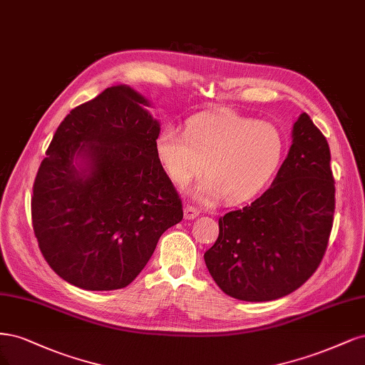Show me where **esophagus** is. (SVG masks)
Here are the masks:
<instances>
[{
	"label": "esophagus",
	"mask_w": 365,
	"mask_h": 365,
	"mask_svg": "<svg viewBox=\"0 0 365 365\" xmlns=\"http://www.w3.org/2000/svg\"><path fill=\"white\" fill-rule=\"evenodd\" d=\"M200 215V210L191 205H186L185 206V218L186 220H194L195 217Z\"/></svg>",
	"instance_id": "34e87169"
}]
</instances>
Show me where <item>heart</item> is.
<instances>
[{
	"label": "heart",
	"mask_w": 365,
	"mask_h": 365,
	"mask_svg": "<svg viewBox=\"0 0 365 365\" xmlns=\"http://www.w3.org/2000/svg\"><path fill=\"white\" fill-rule=\"evenodd\" d=\"M156 155L170 179L186 186L203 165L207 173L195 187L197 198L214 202L221 195L240 203L262 191L285 155V136L272 123L235 110L206 112L187 121L185 133L163 127Z\"/></svg>",
	"instance_id": "obj_1"
}]
</instances>
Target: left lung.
Instances as JSON below:
<instances>
[{"mask_svg": "<svg viewBox=\"0 0 365 365\" xmlns=\"http://www.w3.org/2000/svg\"><path fill=\"white\" fill-rule=\"evenodd\" d=\"M335 212L331 150L308 113L272 186L253 203L220 217L205 262L227 296L268 302L300 288L319 268Z\"/></svg>", "mask_w": 365, "mask_h": 365, "instance_id": "left-lung-1", "label": "left lung"}]
</instances>
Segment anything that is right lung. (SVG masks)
Returning a JSON list of instances; mask_svg holds the SVG:
<instances>
[{
  "label": "right lung",
  "mask_w": 365,
  "mask_h": 365,
  "mask_svg": "<svg viewBox=\"0 0 365 365\" xmlns=\"http://www.w3.org/2000/svg\"><path fill=\"white\" fill-rule=\"evenodd\" d=\"M128 86L104 89L57 127L33 185L31 221L56 274L89 291L127 287L183 218L156 155L160 125ZM87 167L77 170L73 158Z\"/></svg>",
  "instance_id": "add662e5"
}]
</instances>
